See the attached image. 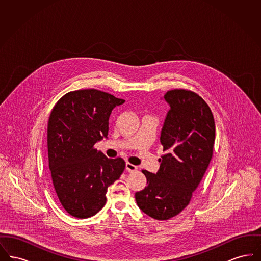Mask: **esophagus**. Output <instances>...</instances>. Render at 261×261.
I'll use <instances>...</instances> for the list:
<instances>
[{
    "instance_id": "obj_1",
    "label": "esophagus",
    "mask_w": 261,
    "mask_h": 261,
    "mask_svg": "<svg viewBox=\"0 0 261 261\" xmlns=\"http://www.w3.org/2000/svg\"><path fill=\"white\" fill-rule=\"evenodd\" d=\"M137 169H138V167H137L136 165H133V164L129 163V162H127V163H126V170H127L128 172L136 171Z\"/></svg>"
}]
</instances>
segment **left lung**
Segmentation results:
<instances>
[{
  "label": "left lung",
  "instance_id": "obj_1",
  "mask_svg": "<svg viewBox=\"0 0 261 261\" xmlns=\"http://www.w3.org/2000/svg\"><path fill=\"white\" fill-rule=\"evenodd\" d=\"M161 144L165 154L155 174L143 170L148 186L135 194L140 210L156 220L176 216L189 204L212 158L214 119L207 103L194 92L168 91Z\"/></svg>",
  "mask_w": 261,
  "mask_h": 261
}]
</instances>
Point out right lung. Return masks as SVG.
I'll use <instances>...</instances> for the list:
<instances>
[{"label": "right lung", "mask_w": 261, "mask_h": 261, "mask_svg": "<svg viewBox=\"0 0 261 261\" xmlns=\"http://www.w3.org/2000/svg\"><path fill=\"white\" fill-rule=\"evenodd\" d=\"M124 101L99 90H78L64 95L50 112V180L63 208L74 217L83 219L99 212L108 188L124 170L122 159H108L94 149L108 138L112 110Z\"/></svg>", "instance_id": "obj_1"}]
</instances>
